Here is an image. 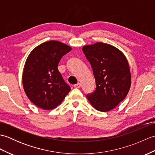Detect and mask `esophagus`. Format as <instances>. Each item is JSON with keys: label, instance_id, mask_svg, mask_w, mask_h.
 Returning a JSON list of instances; mask_svg holds the SVG:
<instances>
[{"label": "esophagus", "instance_id": "obj_1", "mask_svg": "<svg viewBox=\"0 0 155 155\" xmlns=\"http://www.w3.org/2000/svg\"><path fill=\"white\" fill-rule=\"evenodd\" d=\"M73 87H74V88H79L81 87V84L80 83H78L77 84H74Z\"/></svg>", "mask_w": 155, "mask_h": 155}]
</instances>
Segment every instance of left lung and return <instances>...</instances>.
<instances>
[{
    "label": "left lung",
    "instance_id": "obj_1",
    "mask_svg": "<svg viewBox=\"0 0 155 155\" xmlns=\"http://www.w3.org/2000/svg\"><path fill=\"white\" fill-rule=\"evenodd\" d=\"M93 68L96 89L87 97L95 109L109 111L123 101L129 91L131 76L124 54L110 45L97 42L83 47Z\"/></svg>",
    "mask_w": 155,
    "mask_h": 155
}]
</instances>
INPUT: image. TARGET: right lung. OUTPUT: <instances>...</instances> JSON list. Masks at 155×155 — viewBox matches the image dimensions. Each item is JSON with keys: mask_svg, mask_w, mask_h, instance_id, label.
<instances>
[{"mask_svg": "<svg viewBox=\"0 0 155 155\" xmlns=\"http://www.w3.org/2000/svg\"><path fill=\"white\" fill-rule=\"evenodd\" d=\"M69 46L50 41L34 48L26 61L22 74L23 88L32 103L45 110L56 108L71 88L58 70L61 58L71 51Z\"/></svg>", "mask_w": 155, "mask_h": 155, "instance_id": "obj_1", "label": "right lung"}]
</instances>
